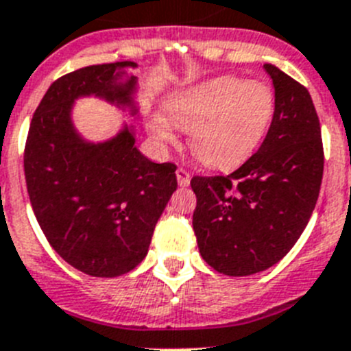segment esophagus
<instances>
[{
  "instance_id": "esophagus-1",
  "label": "esophagus",
  "mask_w": 351,
  "mask_h": 351,
  "mask_svg": "<svg viewBox=\"0 0 351 351\" xmlns=\"http://www.w3.org/2000/svg\"><path fill=\"white\" fill-rule=\"evenodd\" d=\"M176 176H178V182L181 188H186V186H190V172L184 169H178V172H176Z\"/></svg>"
}]
</instances>
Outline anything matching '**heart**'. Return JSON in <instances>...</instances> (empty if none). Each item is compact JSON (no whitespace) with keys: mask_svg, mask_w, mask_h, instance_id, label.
Listing matches in <instances>:
<instances>
[{"mask_svg":"<svg viewBox=\"0 0 351 351\" xmlns=\"http://www.w3.org/2000/svg\"><path fill=\"white\" fill-rule=\"evenodd\" d=\"M173 125L190 133L195 156L210 169H234L255 153L274 116V91L260 80L219 77L179 93L169 101ZM158 144L176 142L167 117L156 114L147 125Z\"/></svg>","mask_w":351,"mask_h":351,"instance_id":"heart-1","label":"heart"}]
</instances>
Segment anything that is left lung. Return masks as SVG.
Listing matches in <instances>:
<instances>
[{"label": "left lung", "mask_w": 351, "mask_h": 351, "mask_svg": "<svg viewBox=\"0 0 351 351\" xmlns=\"http://www.w3.org/2000/svg\"><path fill=\"white\" fill-rule=\"evenodd\" d=\"M274 116L265 141L230 176L191 179L202 258L226 276L280 262L311 218L324 176L320 121L308 89L271 63Z\"/></svg>", "instance_id": "left-lung-1"}]
</instances>
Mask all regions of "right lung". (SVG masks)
Returning <instances> with one entry per match:
<instances>
[{"mask_svg":"<svg viewBox=\"0 0 351 351\" xmlns=\"http://www.w3.org/2000/svg\"><path fill=\"white\" fill-rule=\"evenodd\" d=\"M133 61L91 64L51 84L31 119L24 173L33 213L56 253L77 271L117 278L145 258L154 226L178 188L176 165L138 151L135 125L88 141L73 123L80 98L138 121Z\"/></svg>","mask_w":351,"mask_h":351,"instance_id":"add662e5","label":"right lung"}]
</instances>
